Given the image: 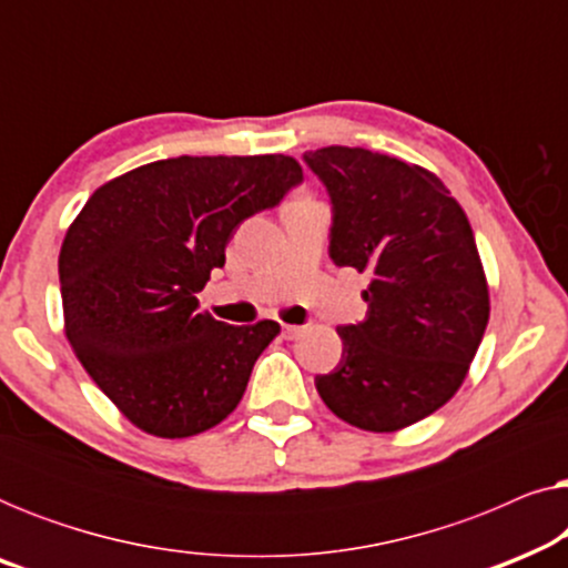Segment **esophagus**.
Instances as JSON below:
<instances>
[{"label": "esophagus", "instance_id": "obj_1", "mask_svg": "<svg viewBox=\"0 0 568 568\" xmlns=\"http://www.w3.org/2000/svg\"><path fill=\"white\" fill-rule=\"evenodd\" d=\"M282 333H284L286 341H294V338H300L302 333H305V328H302V325H282Z\"/></svg>", "mask_w": 568, "mask_h": 568}]
</instances>
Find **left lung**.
Returning a JSON list of instances; mask_svg holds the SVG:
<instances>
[{
	"instance_id": "1",
	"label": "left lung",
	"mask_w": 568,
	"mask_h": 568,
	"mask_svg": "<svg viewBox=\"0 0 568 568\" xmlns=\"http://www.w3.org/2000/svg\"><path fill=\"white\" fill-rule=\"evenodd\" d=\"M305 162L333 204L331 258L369 274L367 317L315 387L341 422L398 432L460 390L488 325V282L463 206L432 170L362 146Z\"/></svg>"
}]
</instances>
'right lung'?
Wrapping results in <instances>:
<instances>
[{"mask_svg":"<svg viewBox=\"0 0 568 568\" xmlns=\"http://www.w3.org/2000/svg\"><path fill=\"white\" fill-rule=\"evenodd\" d=\"M302 168L286 154L170 158L100 185L59 253L64 333L136 429L183 439L224 422L278 323L227 325L196 294L232 230L276 206Z\"/></svg>","mask_w":568,"mask_h":568,"instance_id":"add662e5","label":"right lung"}]
</instances>
